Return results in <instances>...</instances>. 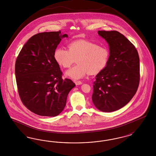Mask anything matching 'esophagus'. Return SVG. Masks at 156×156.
<instances>
[{
  "instance_id": "obj_1",
  "label": "esophagus",
  "mask_w": 156,
  "mask_h": 156,
  "mask_svg": "<svg viewBox=\"0 0 156 156\" xmlns=\"http://www.w3.org/2000/svg\"><path fill=\"white\" fill-rule=\"evenodd\" d=\"M75 83L76 84V85H81L82 82L80 81H74Z\"/></svg>"
}]
</instances>
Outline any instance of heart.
Here are the masks:
<instances>
[{
	"mask_svg": "<svg viewBox=\"0 0 156 156\" xmlns=\"http://www.w3.org/2000/svg\"><path fill=\"white\" fill-rule=\"evenodd\" d=\"M68 50L59 48L54 53V58L60 66L68 68L74 63L77 64L66 73L68 76L78 80L87 75L97 74L107 66L110 52L108 48L99 46L87 40H77L70 43Z\"/></svg>",
	"mask_w": 156,
	"mask_h": 156,
	"instance_id": "1",
	"label": "heart"
}]
</instances>
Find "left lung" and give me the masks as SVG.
<instances>
[{
  "instance_id": "obj_1",
  "label": "left lung",
  "mask_w": 156,
  "mask_h": 156,
  "mask_svg": "<svg viewBox=\"0 0 156 156\" xmlns=\"http://www.w3.org/2000/svg\"><path fill=\"white\" fill-rule=\"evenodd\" d=\"M109 46L108 63L96 76L92 99L98 109L111 112L125 106L132 99L140 82L138 52L118 31H98Z\"/></svg>"
}]
</instances>
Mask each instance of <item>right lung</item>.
I'll return each instance as SVG.
<instances>
[{
  "mask_svg": "<svg viewBox=\"0 0 156 156\" xmlns=\"http://www.w3.org/2000/svg\"><path fill=\"white\" fill-rule=\"evenodd\" d=\"M61 31L40 33L23 45L15 64L18 93L30 111L43 116H56L66 106L67 97L75 84L62 78L54 58L61 38Z\"/></svg>",
  "mask_w": 156,
  "mask_h": 156,
  "instance_id": "right-lung-1",
  "label": "right lung"
}]
</instances>
